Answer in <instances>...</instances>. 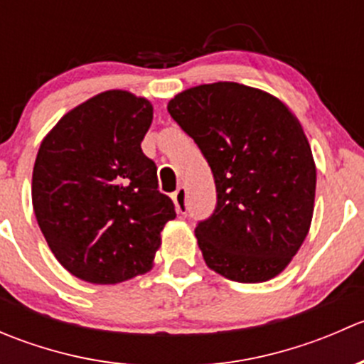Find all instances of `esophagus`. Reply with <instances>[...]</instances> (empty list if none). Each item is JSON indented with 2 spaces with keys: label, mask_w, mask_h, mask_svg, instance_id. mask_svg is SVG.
Here are the masks:
<instances>
[{
  "label": "esophagus",
  "mask_w": 364,
  "mask_h": 364,
  "mask_svg": "<svg viewBox=\"0 0 364 364\" xmlns=\"http://www.w3.org/2000/svg\"><path fill=\"white\" fill-rule=\"evenodd\" d=\"M172 199H174V204H176V209H178V213L186 211V188L185 186H179V188L174 192V196H172Z\"/></svg>",
  "instance_id": "34e87169"
}]
</instances>
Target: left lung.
Returning <instances> with one entry per match:
<instances>
[{
    "label": "left lung",
    "mask_w": 364,
    "mask_h": 364,
    "mask_svg": "<svg viewBox=\"0 0 364 364\" xmlns=\"http://www.w3.org/2000/svg\"><path fill=\"white\" fill-rule=\"evenodd\" d=\"M167 111L215 178V211L196 227L208 267L241 284L277 277L314 215L317 171L297 117L278 98L237 82L190 87Z\"/></svg>",
    "instance_id": "1"
}]
</instances>
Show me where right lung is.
<instances>
[{
  "label": "right lung",
  "mask_w": 364,
  "mask_h": 364,
  "mask_svg": "<svg viewBox=\"0 0 364 364\" xmlns=\"http://www.w3.org/2000/svg\"><path fill=\"white\" fill-rule=\"evenodd\" d=\"M153 121L146 98L105 91L65 114L33 168L36 222L61 266L91 284L151 269L160 232L176 218L141 142Z\"/></svg>",
  "instance_id": "1"
}]
</instances>
